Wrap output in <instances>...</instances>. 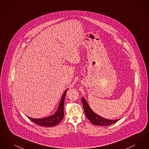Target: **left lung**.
Instances as JSON below:
<instances>
[{
    "label": "left lung",
    "instance_id": "obj_1",
    "mask_svg": "<svg viewBox=\"0 0 149 149\" xmlns=\"http://www.w3.org/2000/svg\"><path fill=\"white\" fill-rule=\"evenodd\" d=\"M81 102L83 104V108H84L86 117L89 120L91 121V122L94 125L100 126H108V125L113 124L120 120V119H117V120H111L104 118L93 111L84 98L82 97Z\"/></svg>",
    "mask_w": 149,
    "mask_h": 149
}]
</instances>
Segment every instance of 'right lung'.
Masks as SVG:
<instances>
[{"label": "right lung", "instance_id": "1", "mask_svg": "<svg viewBox=\"0 0 149 149\" xmlns=\"http://www.w3.org/2000/svg\"><path fill=\"white\" fill-rule=\"evenodd\" d=\"M68 90V89H66L64 92L61 99L60 102L57 110L54 114L42 118H33L27 116L28 118L36 124L41 126L52 127L58 125L64 118V100Z\"/></svg>", "mask_w": 149, "mask_h": 149}]
</instances>
